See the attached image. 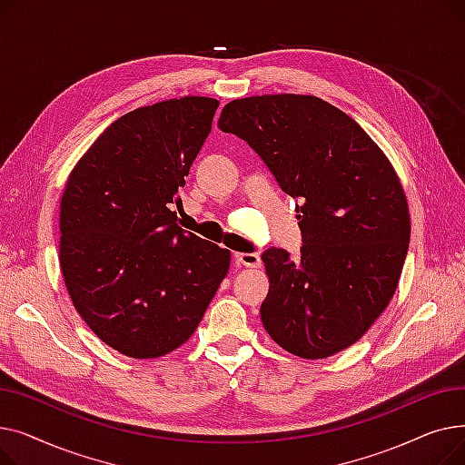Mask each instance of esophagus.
Instances as JSON below:
<instances>
[{
  "label": "esophagus",
  "mask_w": 465,
  "mask_h": 465,
  "mask_svg": "<svg viewBox=\"0 0 465 465\" xmlns=\"http://www.w3.org/2000/svg\"><path fill=\"white\" fill-rule=\"evenodd\" d=\"M235 262L237 265H245V267H260L262 258L256 252H235Z\"/></svg>",
  "instance_id": "1"
}]
</instances>
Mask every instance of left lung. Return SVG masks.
<instances>
[{"mask_svg":"<svg viewBox=\"0 0 465 465\" xmlns=\"http://www.w3.org/2000/svg\"><path fill=\"white\" fill-rule=\"evenodd\" d=\"M218 128L247 141L298 200L300 258L262 254V324L284 351L328 358L371 328L398 288L411 218L392 163L356 122L314 95L230 102Z\"/></svg>","mask_w":465,"mask_h":465,"instance_id":"obj_1","label":"left lung"}]
</instances>
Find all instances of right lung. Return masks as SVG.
I'll return each instance as SVG.
<instances>
[{"label":"right lung","mask_w":465,"mask_h":465,"mask_svg":"<svg viewBox=\"0 0 465 465\" xmlns=\"http://www.w3.org/2000/svg\"><path fill=\"white\" fill-rule=\"evenodd\" d=\"M218 102L186 95L114 120L73 167L60 202V267L73 305L130 358L179 349L228 275L230 251L177 226L179 188Z\"/></svg>","instance_id":"1"}]
</instances>
